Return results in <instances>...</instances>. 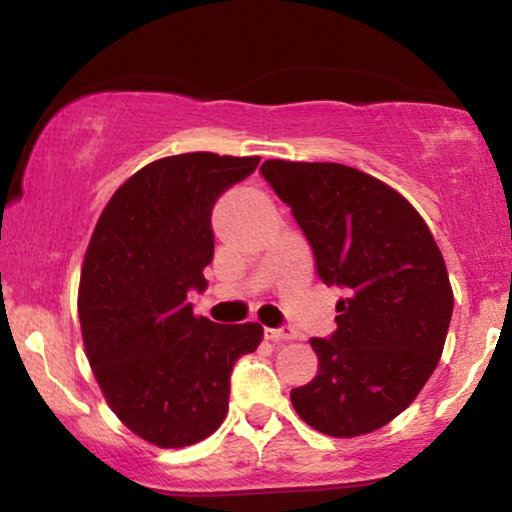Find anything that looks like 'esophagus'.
Masks as SVG:
<instances>
[{
  "mask_svg": "<svg viewBox=\"0 0 512 512\" xmlns=\"http://www.w3.org/2000/svg\"><path fill=\"white\" fill-rule=\"evenodd\" d=\"M264 335L274 342H288L297 338V331H293L290 326H281V328H264Z\"/></svg>",
  "mask_w": 512,
  "mask_h": 512,
  "instance_id": "1",
  "label": "esophagus"
}]
</instances>
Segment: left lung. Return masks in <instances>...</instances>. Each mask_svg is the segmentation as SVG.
Wrapping results in <instances>:
<instances>
[{
	"label": "left lung",
	"mask_w": 512,
	"mask_h": 512,
	"mask_svg": "<svg viewBox=\"0 0 512 512\" xmlns=\"http://www.w3.org/2000/svg\"><path fill=\"white\" fill-rule=\"evenodd\" d=\"M262 177L312 245L316 274L345 288L331 338H312L319 373L290 392L297 416L331 437L397 418L442 357L454 293L442 252L413 205L338 163L267 160Z\"/></svg>",
	"instance_id": "1"
}]
</instances>
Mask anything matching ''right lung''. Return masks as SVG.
Listing matches in <instances>:
<instances>
[{"label": "right lung", "mask_w": 512, "mask_h": 512, "mask_svg": "<svg viewBox=\"0 0 512 512\" xmlns=\"http://www.w3.org/2000/svg\"><path fill=\"white\" fill-rule=\"evenodd\" d=\"M257 165L181 153L141 167L108 200L84 255L77 312L89 366L115 416L163 449L222 425L234 364L264 335L260 323H215L186 302L208 288L212 208Z\"/></svg>", "instance_id": "1"}]
</instances>
